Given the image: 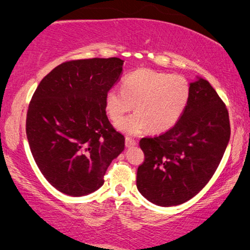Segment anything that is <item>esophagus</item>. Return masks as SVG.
Returning a JSON list of instances; mask_svg holds the SVG:
<instances>
[{"label":"esophagus","instance_id":"1","mask_svg":"<svg viewBox=\"0 0 250 250\" xmlns=\"http://www.w3.org/2000/svg\"><path fill=\"white\" fill-rule=\"evenodd\" d=\"M136 145H138V143H136L134 139H132V138H126L125 139V146H127V148H131V146H134Z\"/></svg>","mask_w":250,"mask_h":250}]
</instances>
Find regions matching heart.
Returning a JSON list of instances; mask_svg holds the SVG:
<instances>
[{"label": "heart", "instance_id": "b5f03b06", "mask_svg": "<svg viewBox=\"0 0 250 250\" xmlns=\"http://www.w3.org/2000/svg\"><path fill=\"white\" fill-rule=\"evenodd\" d=\"M190 99V84L182 75L139 68L126 75L122 91L109 88L104 107L111 121L118 123L133 106L137 112L119 123L127 134L168 131L179 122Z\"/></svg>", "mask_w": 250, "mask_h": 250}]
</instances>
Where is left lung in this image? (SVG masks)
I'll return each mask as SVG.
<instances>
[{
    "label": "left lung",
    "mask_w": 250,
    "mask_h": 250,
    "mask_svg": "<svg viewBox=\"0 0 250 250\" xmlns=\"http://www.w3.org/2000/svg\"><path fill=\"white\" fill-rule=\"evenodd\" d=\"M224 102L204 78L190 83V99L179 122L155 138H143L145 162L136 173L140 193L157 206L193 198L214 175L230 140Z\"/></svg>",
    "instance_id": "left-lung-1"
}]
</instances>
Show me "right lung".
<instances>
[{
  "label": "right lung",
  "mask_w": 250,
  "mask_h": 250,
  "mask_svg": "<svg viewBox=\"0 0 250 250\" xmlns=\"http://www.w3.org/2000/svg\"><path fill=\"white\" fill-rule=\"evenodd\" d=\"M124 60L93 58L59 64L41 81L26 119L27 139L44 177L60 192L98 190L125 146L105 114L104 98Z\"/></svg>",
  "instance_id": "obj_1"
}]
</instances>
